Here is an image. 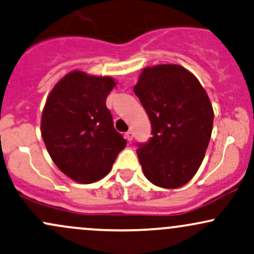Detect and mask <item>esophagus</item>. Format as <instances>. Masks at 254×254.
<instances>
[{"label": "esophagus", "mask_w": 254, "mask_h": 254, "mask_svg": "<svg viewBox=\"0 0 254 254\" xmlns=\"http://www.w3.org/2000/svg\"><path fill=\"white\" fill-rule=\"evenodd\" d=\"M132 137H133L132 136V131H131V130H129L127 133H125V138H127V141H131V139H132Z\"/></svg>", "instance_id": "1"}]
</instances>
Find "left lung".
<instances>
[{"label": "left lung", "mask_w": 254, "mask_h": 254, "mask_svg": "<svg viewBox=\"0 0 254 254\" xmlns=\"http://www.w3.org/2000/svg\"><path fill=\"white\" fill-rule=\"evenodd\" d=\"M133 92L150 119L153 136L137 149L145 178L162 189L188 184L202 165L214 110L198 78L178 64L145 66Z\"/></svg>", "instance_id": "1"}]
</instances>
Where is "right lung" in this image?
Instances as JSON below:
<instances>
[{
    "instance_id": "1",
    "label": "right lung",
    "mask_w": 254,
    "mask_h": 254,
    "mask_svg": "<svg viewBox=\"0 0 254 254\" xmlns=\"http://www.w3.org/2000/svg\"><path fill=\"white\" fill-rule=\"evenodd\" d=\"M117 81L111 76L72 70L46 98L40 131L52 161L80 184L109 174L127 141L113 127L106 98Z\"/></svg>"
}]
</instances>
